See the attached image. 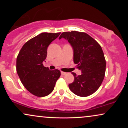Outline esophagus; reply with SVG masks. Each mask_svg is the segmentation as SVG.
<instances>
[{"mask_svg": "<svg viewBox=\"0 0 128 128\" xmlns=\"http://www.w3.org/2000/svg\"><path fill=\"white\" fill-rule=\"evenodd\" d=\"M61 74H62V75H63V76L66 75V74H67V73H66V72H61Z\"/></svg>", "mask_w": 128, "mask_h": 128, "instance_id": "obj_1", "label": "esophagus"}]
</instances>
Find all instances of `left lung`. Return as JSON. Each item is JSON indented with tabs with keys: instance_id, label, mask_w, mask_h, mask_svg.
Segmentation results:
<instances>
[{
	"instance_id": "obj_1",
	"label": "left lung",
	"mask_w": 128,
	"mask_h": 128,
	"mask_svg": "<svg viewBox=\"0 0 128 128\" xmlns=\"http://www.w3.org/2000/svg\"><path fill=\"white\" fill-rule=\"evenodd\" d=\"M62 38L68 41L73 50V61L82 74L74 76V81L68 85L73 93L86 97L96 92L105 77L106 61L102 48L87 34L78 31L62 32Z\"/></svg>"
}]
</instances>
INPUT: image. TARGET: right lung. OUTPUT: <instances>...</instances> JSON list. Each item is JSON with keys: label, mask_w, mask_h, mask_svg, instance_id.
Wrapping results in <instances>:
<instances>
[{"label": "right lung", "mask_w": 128, "mask_h": 128, "mask_svg": "<svg viewBox=\"0 0 128 128\" xmlns=\"http://www.w3.org/2000/svg\"><path fill=\"white\" fill-rule=\"evenodd\" d=\"M60 34H40L28 41L17 56L16 70L20 80L26 90L36 96L50 94L61 75L59 70H50L42 64L48 46Z\"/></svg>", "instance_id": "1"}]
</instances>
